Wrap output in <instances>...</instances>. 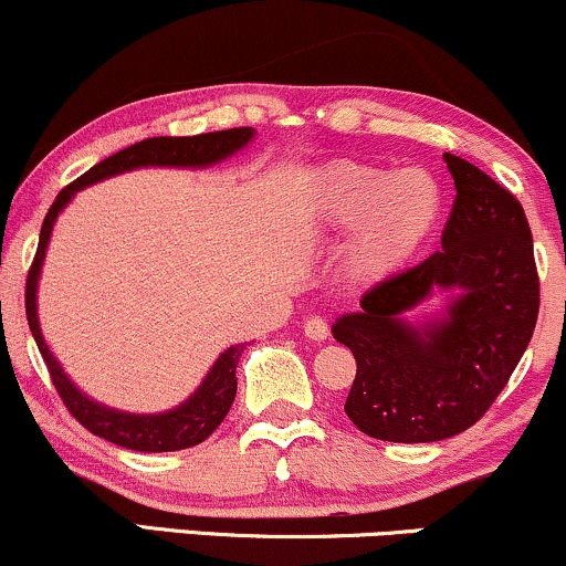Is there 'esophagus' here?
Segmentation results:
<instances>
[{
	"label": "esophagus",
	"mask_w": 566,
	"mask_h": 566,
	"mask_svg": "<svg viewBox=\"0 0 566 566\" xmlns=\"http://www.w3.org/2000/svg\"><path fill=\"white\" fill-rule=\"evenodd\" d=\"M304 336L312 340H325L327 336H331V325H327V319L319 315L306 317L304 319Z\"/></svg>",
	"instance_id": "obj_1"
}]
</instances>
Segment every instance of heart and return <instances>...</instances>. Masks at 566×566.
<instances>
[{"instance_id": "obj_1", "label": "heart", "mask_w": 566, "mask_h": 566, "mask_svg": "<svg viewBox=\"0 0 566 566\" xmlns=\"http://www.w3.org/2000/svg\"><path fill=\"white\" fill-rule=\"evenodd\" d=\"M441 214L443 191L422 167L388 172L357 159H333L312 170L304 186V222L312 233L348 230L340 264L354 283L399 275L436 233Z\"/></svg>"}]
</instances>
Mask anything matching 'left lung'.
<instances>
[{
    "instance_id": "1",
    "label": "left lung",
    "mask_w": 566,
    "mask_h": 566,
    "mask_svg": "<svg viewBox=\"0 0 566 566\" xmlns=\"http://www.w3.org/2000/svg\"><path fill=\"white\" fill-rule=\"evenodd\" d=\"M457 186L441 251L361 296L333 325L357 378L348 420L369 438L430 443L472 428L491 409L533 338L541 281L525 209L462 157L443 155ZM462 290L450 317L424 328L400 315L432 290Z\"/></svg>"
}]
</instances>
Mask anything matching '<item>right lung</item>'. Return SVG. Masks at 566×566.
I'll list each match as a JSON object with an SVG mask.
<instances>
[{"label": "right lung", "mask_w": 566, "mask_h": 566, "mask_svg": "<svg viewBox=\"0 0 566 566\" xmlns=\"http://www.w3.org/2000/svg\"><path fill=\"white\" fill-rule=\"evenodd\" d=\"M254 136L251 128H230V130H214V134H199V136H157V138H144L128 149L117 151V155L102 159L99 165H94L91 170L83 172L81 178H75L73 184L62 188L57 199L49 207L44 222H41L39 233V249L33 256L31 270L25 277V317L28 327H31L33 338L41 357L46 361L49 378L52 386L57 388L62 403H65L70 415L78 420L83 428L94 436L104 438V441L123 446L130 451H180L191 449L201 441H207L214 430L220 428V422L226 420L230 403L235 399V365H239L243 344L230 346L228 352L220 354V359L214 361V367L209 369V375L201 382L197 394L191 396L186 403H180L178 409L165 411V415H125V411H115L102 407V403L86 399L73 382L67 380V375L62 373L57 359L52 357L44 338L39 331V317H36V283L41 262H44V251L49 233H52L54 220H57L60 209L73 199L75 191H81L83 186L96 184L117 172L134 170V167H207L220 163L239 151L241 146L249 144V138Z\"/></svg>", "instance_id": "add662e5"}]
</instances>
